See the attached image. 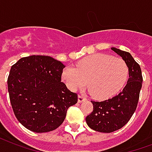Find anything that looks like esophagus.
Here are the masks:
<instances>
[{
	"label": "esophagus",
	"instance_id": "1",
	"mask_svg": "<svg viewBox=\"0 0 152 152\" xmlns=\"http://www.w3.org/2000/svg\"><path fill=\"white\" fill-rule=\"evenodd\" d=\"M86 97L83 96V95H78V99H77V100H78V102H84V101H86Z\"/></svg>",
	"mask_w": 152,
	"mask_h": 152
}]
</instances>
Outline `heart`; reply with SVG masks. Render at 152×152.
Returning <instances> with one entry per match:
<instances>
[{
	"label": "heart",
	"mask_w": 152,
	"mask_h": 152,
	"mask_svg": "<svg viewBox=\"0 0 152 152\" xmlns=\"http://www.w3.org/2000/svg\"><path fill=\"white\" fill-rule=\"evenodd\" d=\"M128 67L124 59L96 53L82 59L76 65L65 67L61 77L72 91L88 88L95 99H104L118 93L126 83Z\"/></svg>",
	"instance_id": "1"
}]
</instances>
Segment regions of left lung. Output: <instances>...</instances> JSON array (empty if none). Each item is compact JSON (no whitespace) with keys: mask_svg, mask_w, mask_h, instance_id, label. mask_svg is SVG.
I'll use <instances>...</instances> for the list:
<instances>
[{"mask_svg":"<svg viewBox=\"0 0 152 152\" xmlns=\"http://www.w3.org/2000/svg\"><path fill=\"white\" fill-rule=\"evenodd\" d=\"M110 49L125 61L129 77L125 87L117 95L102 102L91 101L93 111L86 116V122L94 131L103 133L115 132L127 124L136 110L142 83L140 65L131 53L115 47Z\"/></svg>","mask_w":152,"mask_h":152,"instance_id":"obj_1","label":"left lung"}]
</instances>
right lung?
Masks as SVG:
<instances>
[{
	"mask_svg": "<svg viewBox=\"0 0 152 152\" xmlns=\"http://www.w3.org/2000/svg\"><path fill=\"white\" fill-rule=\"evenodd\" d=\"M65 67L42 55L22 58L11 67L7 82L10 102L16 118L29 131L55 130L65 120L68 108L77 103V94L61 82Z\"/></svg>",
	"mask_w": 152,
	"mask_h": 152,
	"instance_id": "obj_1",
	"label": "right lung"
}]
</instances>
